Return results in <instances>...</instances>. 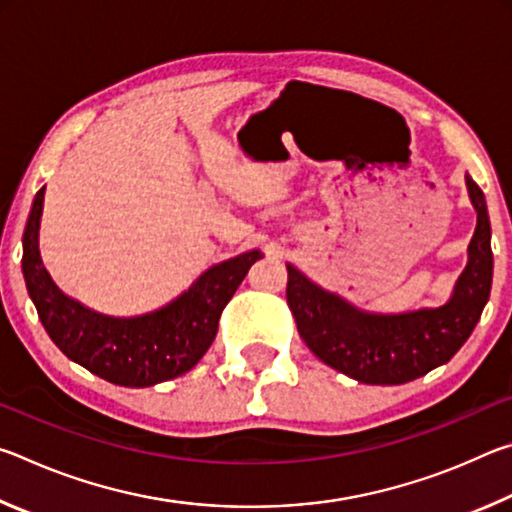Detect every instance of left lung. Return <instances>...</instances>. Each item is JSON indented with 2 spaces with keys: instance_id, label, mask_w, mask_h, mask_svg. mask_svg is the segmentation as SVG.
<instances>
[{
  "instance_id": "left-lung-1",
  "label": "left lung",
  "mask_w": 512,
  "mask_h": 512,
  "mask_svg": "<svg viewBox=\"0 0 512 512\" xmlns=\"http://www.w3.org/2000/svg\"><path fill=\"white\" fill-rule=\"evenodd\" d=\"M467 189L476 210L470 262L443 307L368 314L287 266L289 309L302 341L320 361L361 384L395 386L427 375L461 350L479 323L492 287L488 207L481 187L470 176Z\"/></svg>"
}]
</instances>
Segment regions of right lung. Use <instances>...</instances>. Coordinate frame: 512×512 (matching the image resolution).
<instances>
[{"label": "right lung", "mask_w": 512, "mask_h": 512, "mask_svg": "<svg viewBox=\"0 0 512 512\" xmlns=\"http://www.w3.org/2000/svg\"><path fill=\"white\" fill-rule=\"evenodd\" d=\"M45 187L36 194L22 237V273L38 316L65 357L117 386L144 388L192 370L210 348L221 311L262 253L237 255L198 277L162 309L112 318L67 298L45 271L38 230Z\"/></svg>", "instance_id": "obj_1"}]
</instances>
